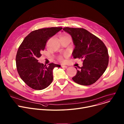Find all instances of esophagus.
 I'll list each match as a JSON object with an SVG mask.
<instances>
[{"mask_svg":"<svg viewBox=\"0 0 124 124\" xmlns=\"http://www.w3.org/2000/svg\"><path fill=\"white\" fill-rule=\"evenodd\" d=\"M61 67H62V68H65V69H66V68H67V66H66V65H61Z\"/></svg>","mask_w":124,"mask_h":124,"instance_id":"34e87169","label":"esophagus"}]
</instances>
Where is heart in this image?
<instances>
[{
	"label": "heart",
	"instance_id": "obj_1",
	"mask_svg": "<svg viewBox=\"0 0 124 124\" xmlns=\"http://www.w3.org/2000/svg\"><path fill=\"white\" fill-rule=\"evenodd\" d=\"M68 36L67 34H66V33H63L61 35H60V37H63V36ZM59 60L60 61H63V58L62 57H60L59 58Z\"/></svg>",
	"mask_w": 124,
	"mask_h": 124
}]
</instances>
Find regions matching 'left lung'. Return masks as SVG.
Listing matches in <instances>:
<instances>
[{
	"mask_svg": "<svg viewBox=\"0 0 124 124\" xmlns=\"http://www.w3.org/2000/svg\"><path fill=\"white\" fill-rule=\"evenodd\" d=\"M63 30L69 34L75 45L72 52L74 58H83V66L79 67L76 75L72 78L76 83L90 85L100 78L109 63V55L104 43L97 37L83 28L65 27ZM62 31H63L62 30Z\"/></svg>",
	"mask_w": 124,
	"mask_h": 124,
	"instance_id": "obj_1",
	"label": "left lung"
}]
</instances>
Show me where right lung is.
Returning <instances> with one entry per match:
<instances>
[{
	"instance_id": "obj_1",
	"label": "right lung",
	"mask_w": 124,
	"mask_h": 124,
	"mask_svg": "<svg viewBox=\"0 0 124 124\" xmlns=\"http://www.w3.org/2000/svg\"><path fill=\"white\" fill-rule=\"evenodd\" d=\"M62 27L42 28L32 31L24 38L16 56V67L21 79L34 90L48 87L53 79V70L61 66L52 63L48 66L38 62L47 41Z\"/></svg>"
}]
</instances>
